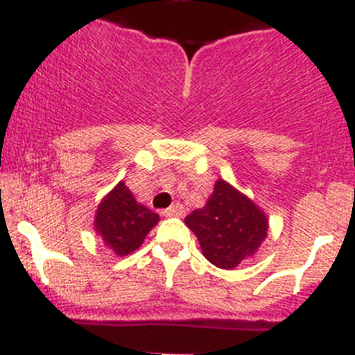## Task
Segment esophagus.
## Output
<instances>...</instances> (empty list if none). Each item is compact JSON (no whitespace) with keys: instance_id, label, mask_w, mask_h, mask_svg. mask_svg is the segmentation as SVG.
<instances>
[{"instance_id":"1","label":"esophagus","mask_w":355,"mask_h":355,"mask_svg":"<svg viewBox=\"0 0 355 355\" xmlns=\"http://www.w3.org/2000/svg\"><path fill=\"white\" fill-rule=\"evenodd\" d=\"M183 205H180V202H175V205H172L171 208H167V209H163L162 211V215L163 216H181L183 215Z\"/></svg>"}]
</instances>
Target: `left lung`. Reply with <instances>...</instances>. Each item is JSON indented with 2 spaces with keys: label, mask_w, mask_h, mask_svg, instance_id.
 Masks as SVG:
<instances>
[{
  "label": "left lung",
  "mask_w": 355,
  "mask_h": 355,
  "mask_svg": "<svg viewBox=\"0 0 355 355\" xmlns=\"http://www.w3.org/2000/svg\"><path fill=\"white\" fill-rule=\"evenodd\" d=\"M184 224L196 233L206 259L225 270L254 256L268 231L261 209L222 180L205 208L193 209Z\"/></svg>",
  "instance_id": "8db88e82"
}]
</instances>
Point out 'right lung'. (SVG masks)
<instances>
[{"label": "right lung", "mask_w": 355, "mask_h": 355, "mask_svg": "<svg viewBox=\"0 0 355 355\" xmlns=\"http://www.w3.org/2000/svg\"><path fill=\"white\" fill-rule=\"evenodd\" d=\"M158 220V213L139 205L121 181L97 208L96 229L117 256H126L142 245L146 234Z\"/></svg>", "instance_id": "1"}]
</instances>
